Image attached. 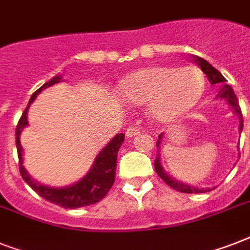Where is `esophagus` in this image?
<instances>
[{"label":"esophagus","instance_id":"1","mask_svg":"<svg viewBox=\"0 0 250 250\" xmlns=\"http://www.w3.org/2000/svg\"><path fill=\"white\" fill-rule=\"evenodd\" d=\"M137 135H140V129L137 128V127H135V125H129L128 128H127V131H125V136L129 137V139L137 136Z\"/></svg>","mask_w":250,"mask_h":250}]
</instances>
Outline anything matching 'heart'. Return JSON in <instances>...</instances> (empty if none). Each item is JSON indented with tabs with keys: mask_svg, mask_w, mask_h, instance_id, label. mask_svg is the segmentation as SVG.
I'll use <instances>...</instances> for the list:
<instances>
[{
	"mask_svg": "<svg viewBox=\"0 0 250 250\" xmlns=\"http://www.w3.org/2000/svg\"><path fill=\"white\" fill-rule=\"evenodd\" d=\"M204 92V75L192 66L150 64L129 72L118 84L122 101L133 106L146 104V115L157 125H168L186 115Z\"/></svg>",
	"mask_w": 250,
	"mask_h": 250,
	"instance_id": "b5f03b06",
	"label": "heart"
}]
</instances>
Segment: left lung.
Wrapping results in <instances>:
<instances>
[{"label": "left lung", "instance_id": "8db88e82", "mask_svg": "<svg viewBox=\"0 0 250 250\" xmlns=\"http://www.w3.org/2000/svg\"><path fill=\"white\" fill-rule=\"evenodd\" d=\"M193 62L208 76L210 84H217V85L221 86L219 90H218L217 98L218 100H225L231 106L233 114L239 118V122H240V125H239V132L241 133L243 127H244V125H243V114H241L240 106H239V102H237V98L235 96V93H233L232 88L226 83L227 80L223 78L221 72L218 71L217 68H214L206 60H204V58L198 56H193ZM162 137H164V133H161L160 136H158V141H157V157L156 161H154V168H156L157 174L160 175V178L166 183L167 186H170L175 190L183 192V193H204V192H209L210 189H214V188H198V187L190 186V184H187V183L179 182L178 179L172 178V176L167 174L166 171H165L164 166H162V158H161L162 157V154H161V150H162V146H161L162 145Z\"/></svg>", "mask_w": 250, "mask_h": 250}]
</instances>
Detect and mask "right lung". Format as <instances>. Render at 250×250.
<instances>
[{
    "instance_id": "obj_1",
    "label": "right lung",
    "mask_w": 250,
    "mask_h": 250,
    "mask_svg": "<svg viewBox=\"0 0 250 250\" xmlns=\"http://www.w3.org/2000/svg\"><path fill=\"white\" fill-rule=\"evenodd\" d=\"M63 82V76L56 75L54 78L46 82L44 85H41L35 93L31 96L28 106L25 107L24 113L21 115V121L17 127V149L18 157H19V170L23 180L32 188L41 197L53 202L58 206H62L64 209H76L83 206L93 205L96 202L101 201L110 190L111 186L115 180V170H117V156L121 145L125 141V135L118 133L98 152L93 161V165L90 166L83 178H80L78 182L72 183L70 186L64 187H52L37 182L28 174L25 170L24 165V152L21 144V135L25 127H28V109L32 105V102L36 100L37 94H40L48 86H52L57 83Z\"/></svg>"
}]
</instances>
